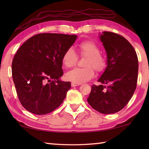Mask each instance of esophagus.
Instances as JSON below:
<instances>
[{"mask_svg":"<svg viewBox=\"0 0 149 149\" xmlns=\"http://www.w3.org/2000/svg\"><path fill=\"white\" fill-rule=\"evenodd\" d=\"M81 84H75V83H72V87H76V86H79Z\"/></svg>","mask_w":149,"mask_h":149,"instance_id":"obj_1","label":"esophagus"}]
</instances>
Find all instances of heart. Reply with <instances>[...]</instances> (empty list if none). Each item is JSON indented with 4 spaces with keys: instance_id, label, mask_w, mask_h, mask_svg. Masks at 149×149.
<instances>
[{
    "instance_id": "heart-1",
    "label": "heart",
    "mask_w": 149,
    "mask_h": 149,
    "mask_svg": "<svg viewBox=\"0 0 149 149\" xmlns=\"http://www.w3.org/2000/svg\"><path fill=\"white\" fill-rule=\"evenodd\" d=\"M80 55L86 56L84 68H75L65 74L67 80L73 83L81 84L93 77L95 74L93 68L97 72H102L107 66L105 57L100 53V48L91 41H85L78 46ZM77 60V56L72 48H69L63 54L62 62L67 68L72 67Z\"/></svg>"
}]
</instances>
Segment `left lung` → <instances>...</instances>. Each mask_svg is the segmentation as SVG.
<instances>
[{
	"mask_svg": "<svg viewBox=\"0 0 149 149\" xmlns=\"http://www.w3.org/2000/svg\"><path fill=\"white\" fill-rule=\"evenodd\" d=\"M107 55V66L93 85L87 102L104 114H114L125 107L134 93L138 76V58L130 42L121 35L104 31L99 35Z\"/></svg>",
	"mask_w": 149,
	"mask_h": 149,
	"instance_id": "1",
	"label": "left lung"
}]
</instances>
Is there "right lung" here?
<instances>
[{
    "label": "right lung",
    "instance_id": "add662e5",
    "mask_svg": "<svg viewBox=\"0 0 149 149\" xmlns=\"http://www.w3.org/2000/svg\"><path fill=\"white\" fill-rule=\"evenodd\" d=\"M77 36L39 33L17 50L12 64V78L22 106L37 115L50 113L62 104L70 82L60 80L62 58Z\"/></svg>",
    "mask_w": 149,
    "mask_h": 149
}]
</instances>
